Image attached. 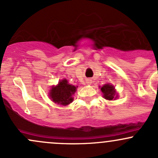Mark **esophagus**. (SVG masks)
I'll list each match as a JSON object with an SVG mask.
<instances>
[{
    "label": "esophagus",
    "instance_id": "34e87169",
    "mask_svg": "<svg viewBox=\"0 0 158 158\" xmlns=\"http://www.w3.org/2000/svg\"><path fill=\"white\" fill-rule=\"evenodd\" d=\"M86 83H87V84H91V83H92V81H91L90 79H87V81H86Z\"/></svg>",
    "mask_w": 158,
    "mask_h": 158
}]
</instances>
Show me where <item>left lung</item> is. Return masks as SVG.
I'll return each instance as SVG.
<instances>
[{"mask_svg":"<svg viewBox=\"0 0 158 158\" xmlns=\"http://www.w3.org/2000/svg\"><path fill=\"white\" fill-rule=\"evenodd\" d=\"M115 87L113 85H110V84H105L101 87V91L103 94V97L106 100H113V99H115V90H114Z\"/></svg>","mask_w":158,"mask_h":158,"instance_id":"obj_1","label":"left lung"}]
</instances>
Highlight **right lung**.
Listing matches in <instances>:
<instances>
[{"label": "right lung", "mask_w": 158, "mask_h": 158, "mask_svg": "<svg viewBox=\"0 0 158 158\" xmlns=\"http://www.w3.org/2000/svg\"><path fill=\"white\" fill-rule=\"evenodd\" d=\"M77 87L68 84L66 79L58 83V86L53 87L50 92V98L55 103L66 106L73 101L72 95L75 93Z\"/></svg>", "instance_id": "right-lung-1"}]
</instances>
